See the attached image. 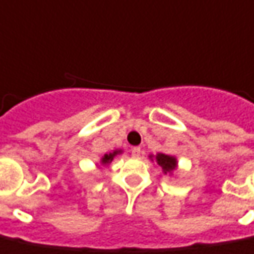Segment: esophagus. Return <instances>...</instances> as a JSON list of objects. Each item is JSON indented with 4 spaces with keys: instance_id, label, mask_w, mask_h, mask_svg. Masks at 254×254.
<instances>
[{
    "instance_id": "1",
    "label": "esophagus",
    "mask_w": 254,
    "mask_h": 254,
    "mask_svg": "<svg viewBox=\"0 0 254 254\" xmlns=\"http://www.w3.org/2000/svg\"><path fill=\"white\" fill-rule=\"evenodd\" d=\"M140 151H141V150H140V147H133L132 148V157H134V158H137L140 155Z\"/></svg>"
}]
</instances>
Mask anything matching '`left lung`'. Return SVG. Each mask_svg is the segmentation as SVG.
<instances>
[{"mask_svg": "<svg viewBox=\"0 0 254 254\" xmlns=\"http://www.w3.org/2000/svg\"><path fill=\"white\" fill-rule=\"evenodd\" d=\"M150 158H152V155H150ZM155 161H157V164L162 168L165 175H168V173H172L173 170L177 168V159L175 157H170V155H166V154H157L155 155Z\"/></svg>", "mask_w": 254, "mask_h": 254, "instance_id": "8db88e82", "label": "left lung"}]
</instances>
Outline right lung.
Listing matches in <instances>:
<instances>
[{
	"instance_id": "right-lung-1",
	"label": "right lung",
	"mask_w": 254,
	"mask_h": 254,
	"mask_svg": "<svg viewBox=\"0 0 254 254\" xmlns=\"http://www.w3.org/2000/svg\"><path fill=\"white\" fill-rule=\"evenodd\" d=\"M118 154H121V150H115V151L110 152V154H106V155L102 158V164L103 165L110 164V162H111V161L114 159L115 155H118Z\"/></svg>"
}]
</instances>
